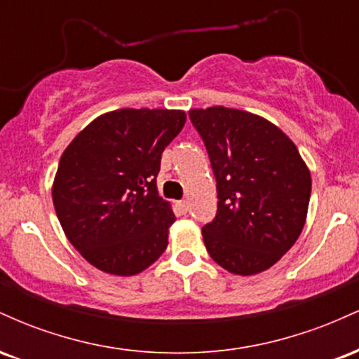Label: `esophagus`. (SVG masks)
<instances>
[{"label":"esophagus","instance_id":"1","mask_svg":"<svg viewBox=\"0 0 359 359\" xmlns=\"http://www.w3.org/2000/svg\"><path fill=\"white\" fill-rule=\"evenodd\" d=\"M177 205H179V209L182 212H187L189 211V203H187V201H179V203H177Z\"/></svg>","mask_w":359,"mask_h":359}]
</instances>
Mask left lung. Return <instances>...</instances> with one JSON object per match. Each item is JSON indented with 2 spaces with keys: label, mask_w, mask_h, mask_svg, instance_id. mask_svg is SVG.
<instances>
[{
  "label": "left lung",
  "mask_w": 359,
  "mask_h": 359,
  "mask_svg": "<svg viewBox=\"0 0 359 359\" xmlns=\"http://www.w3.org/2000/svg\"><path fill=\"white\" fill-rule=\"evenodd\" d=\"M216 177L217 212L203 228L208 253L236 275L270 269L306 224L311 172L265 118L224 106L189 111Z\"/></svg>",
  "instance_id": "1"
}]
</instances>
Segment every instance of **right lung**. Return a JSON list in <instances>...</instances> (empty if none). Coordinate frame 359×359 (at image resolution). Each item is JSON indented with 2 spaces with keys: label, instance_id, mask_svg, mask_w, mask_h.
Instances as JSON below:
<instances>
[{
  "label": "right lung",
  "instance_id": "right-lung-1",
  "mask_svg": "<svg viewBox=\"0 0 359 359\" xmlns=\"http://www.w3.org/2000/svg\"><path fill=\"white\" fill-rule=\"evenodd\" d=\"M184 125L179 109H116L65 148L52 199L65 236L90 265L130 277L165 251L175 216L158 196L156 175Z\"/></svg>",
  "mask_w": 359,
  "mask_h": 359
}]
</instances>
